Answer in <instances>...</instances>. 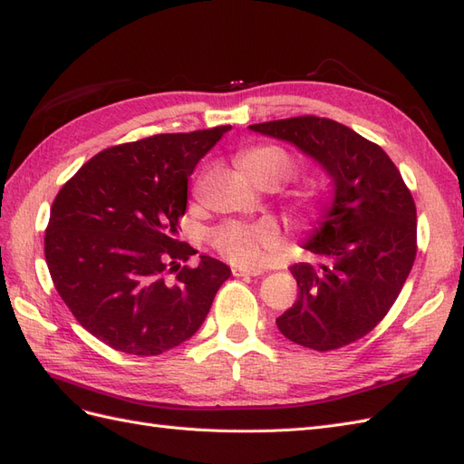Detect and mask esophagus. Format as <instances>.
Instances as JSON below:
<instances>
[{"mask_svg":"<svg viewBox=\"0 0 464 464\" xmlns=\"http://www.w3.org/2000/svg\"><path fill=\"white\" fill-rule=\"evenodd\" d=\"M265 275L263 268H248V266H233V276H260Z\"/></svg>","mask_w":464,"mask_h":464,"instance_id":"esophagus-1","label":"esophagus"}]
</instances>
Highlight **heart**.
<instances>
[{
  "mask_svg": "<svg viewBox=\"0 0 464 464\" xmlns=\"http://www.w3.org/2000/svg\"><path fill=\"white\" fill-rule=\"evenodd\" d=\"M241 170L256 184H275L288 180L295 172V162L290 154L276 145H256L239 154ZM292 204L304 216H312L324 204L322 194L314 186L300 184L292 189ZM209 243L216 251L231 260L233 265L253 266L278 251L282 231L275 221L256 223L225 221L209 233Z\"/></svg>",
  "mask_w": 464,
  "mask_h": 464,
  "instance_id": "1",
  "label": "heart"
}]
</instances>
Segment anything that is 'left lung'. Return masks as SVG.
<instances>
[{
	"label": "left lung",
	"mask_w": 464,
	"mask_h": 464,
	"mask_svg": "<svg viewBox=\"0 0 464 464\" xmlns=\"http://www.w3.org/2000/svg\"><path fill=\"white\" fill-rule=\"evenodd\" d=\"M290 140L335 182L334 206L305 245L314 263L292 265L298 300L276 325L295 345L319 353L347 347L382 322L418 253L410 188L376 142L317 115L248 125Z\"/></svg>",
	"instance_id": "left-lung-1"
}]
</instances>
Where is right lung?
Returning a JSON list of instances; mask_svg holds the SVG:
<instances>
[{
    "mask_svg": "<svg viewBox=\"0 0 464 464\" xmlns=\"http://www.w3.org/2000/svg\"><path fill=\"white\" fill-rule=\"evenodd\" d=\"M231 125L103 149L56 194L44 258L76 322L105 345L157 356L192 337L231 268L178 239L188 176Z\"/></svg>",
    "mask_w": 464,
    "mask_h": 464,
    "instance_id": "obj_1",
    "label": "right lung"
}]
</instances>
